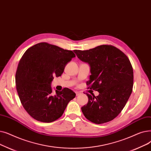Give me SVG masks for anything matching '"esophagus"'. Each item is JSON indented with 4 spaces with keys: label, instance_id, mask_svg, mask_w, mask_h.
Returning a JSON list of instances; mask_svg holds the SVG:
<instances>
[{
    "label": "esophagus",
    "instance_id": "1",
    "mask_svg": "<svg viewBox=\"0 0 151 151\" xmlns=\"http://www.w3.org/2000/svg\"><path fill=\"white\" fill-rule=\"evenodd\" d=\"M76 96H79L80 95L82 94V93H81V92H80V91H76Z\"/></svg>",
    "mask_w": 151,
    "mask_h": 151
}]
</instances>
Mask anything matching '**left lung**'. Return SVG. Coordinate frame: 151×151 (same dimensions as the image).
Wrapping results in <instances>:
<instances>
[{
	"label": "left lung",
	"mask_w": 151,
	"mask_h": 151,
	"mask_svg": "<svg viewBox=\"0 0 151 151\" xmlns=\"http://www.w3.org/2000/svg\"><path fill=\"white\" fill-rule=\"evenodd\" d=\"M78 58L90 67L88 88L99 92L88 94V102L81 107L85 117L101 124L116 118L130 98L133 70L128 57L116 47L103 45L88 50H74Z\"/></svg>",
	"instance_id": "8db88e82"
}]
</instances>
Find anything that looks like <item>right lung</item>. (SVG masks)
<instances>
[{"mask_svg":"<svg viewBox=\"0 0 151 151\" xmlns=\"http://www.w3.org/2000/svg\"><path fill=\"white\" fill-rule=\"evenodd\" d=\"M76 57L71 50L46 42L28 48L20 60L15 76L18 94L24 109L34 119L50 123L59 119L76 93L68 88L53 93V77L61 76Z\"/></svg>","mask_w":151,"mask_h":151,"instance_id":"add662e5","label":"right lung"}]
</instances>
